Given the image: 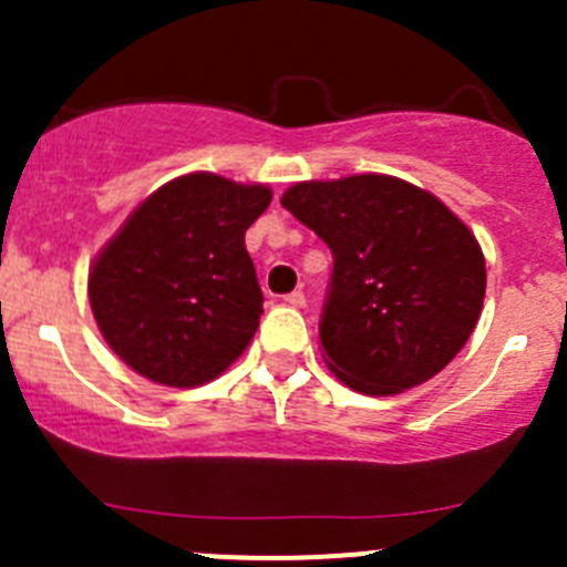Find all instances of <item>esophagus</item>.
<instances>
[{
  "mask_svg": "<svg viewBox=\"0 0 567 567\" xmlns=\"http://www.w3.org/2000/svg\"><path fill=\"white\" fill-rule=\"evenodd\" d=\"M284 303H287V307H295V309L307 307V295L300 292V289H295V292L284 295Z\"/></svg>",
  "mask_w": 567,
  "mask_h": 567,
  "instance_id": "34e87169",
  "label": "esophagus"
}]
</instances>
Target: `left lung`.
Returning a JSON list of instances; mask_svg holds the SVG:
<instances>
[{
    "label": "left lung",
    "mask_w": 567,
    "mask_h": 567,
    "mask_svg": "<svg viewBox=\"0 0 567 567\" xmlns=\"http://www.w3.org/2000/svg\"><path fill=\"white\" fill-rule=\"evenodd\" d=\"M280 204L332 249L327 363L360 394H400L452 363L480 320L485 258L432 193L392 175L303 182Z\"/></svg>",
    "instance_id": "left-lung-1"
}]
</instances>
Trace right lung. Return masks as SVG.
<instances>
[{"instance_id":"obj_1","label":"right lung","mask_w":567,"mask_h":567,"mask_svg":"<svg viewBox=\"0 0 567 567\" xmlns=\"http://www.w3.org/2000/svg\"><path fill=\"white\" fill-rule=\"evenodd\" d=\"M272 202L213 173L155 189L90 272V307L104 340L144 378L202 385L238 358L264 315L244 233Z\"/></svg>"}]
</instances>
